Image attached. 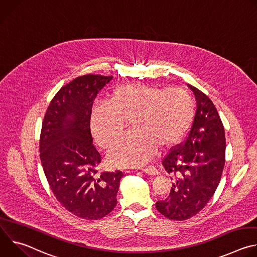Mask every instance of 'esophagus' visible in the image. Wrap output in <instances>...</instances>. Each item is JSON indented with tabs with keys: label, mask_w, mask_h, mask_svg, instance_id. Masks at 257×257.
Wrapping results in <instances>:
<instances>
[{
	"label": "esophagus",
	"mask_w": 257,
	"mask_h": 257,
	"mask_svg": "<svg viewBox=\"0 0 257 257\" xmlns=\"http://www.w3.org/2000/svg\"><path fill=\"white\" fill-rule=\"evenodd\" d=\"M142 172H144V173H146V174H149V175H153V176L159 174V171H158L157 168H155L154 166H149V167H146V168H143V169H142Z\"/></svg>",
	"instance_id": "esophagus-1"
}]
</instances>
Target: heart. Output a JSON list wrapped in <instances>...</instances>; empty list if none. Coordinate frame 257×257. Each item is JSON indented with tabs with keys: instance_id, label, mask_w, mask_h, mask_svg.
Masks as SVG:
<instances>
[{
	"instance_id": "b5f03b06",
	"label": "heart",
	"mask_w": 257,
	"mask_h": 257,
	"mask_svg": "<svg viewBox=\"0 0 257 257\" xmlns=\"http://www.w3.org/2000/svg\"><path fill=\"white\" fill-rule=\"evenodd\" d=\"M194 101L185 88L126 83L114 88L107 102L95 103L89 116L90 131L100 149L108 151L132 134L107 156L116 168H135L149 163L158 151L178 143L190 127Z\"/></svg>"
}]
</instances>
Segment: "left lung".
<instances>
[{"label": "left lung", "mask_w": 257, "mask_h": 257, "mask_svg": "<svg viewBox=\"0 0 257 257\" xmlns=\"http://www.w3.org/2000/svg\"><path fill=\"white\" fill-rule=\"evenodd\" d=\"M188 87L196 98L195 117L184 143L171 149L163 160L174 183L169 196L156 203L163 215L175 221H184L206 205L226 162L225 129L214 104L198 88Z\"/></svg>", "instance_id": "obj_1"}]
</instances>
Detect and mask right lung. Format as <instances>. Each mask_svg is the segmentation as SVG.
I'll use <instances>...</instances> for the list:
<instances>
[{"label":"right lung","instance_id":"1","mask_svg":"<svg viewBox=\"0 0 257 257\" xmlns=\"http://www.w3.org/2000/svg\"><path fill=\"white\" fill-rule=\"evenodd\" d=\"M113 76L87 74L64 85L46 112L40 157L49 185L68 211L98 219L117 204L121 171L97 175L100 155L92 144L89 116L93 100Z\"/></svg>","mask_w":257,"mask_h":257}]
</instances>
